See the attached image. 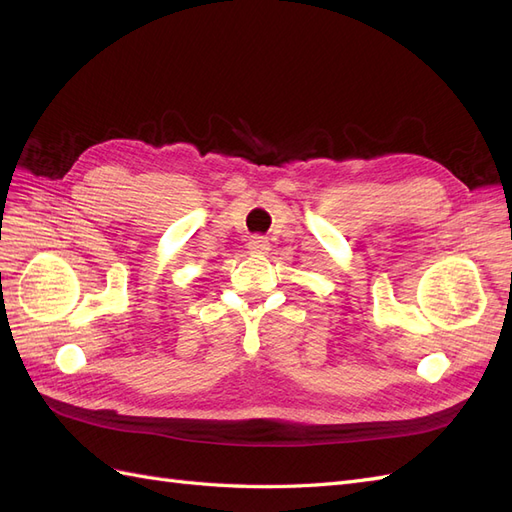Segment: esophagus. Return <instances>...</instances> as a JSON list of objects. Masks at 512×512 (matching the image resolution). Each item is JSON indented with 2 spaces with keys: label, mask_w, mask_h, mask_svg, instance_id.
<instances>
[{
  "label": "esophagus",
  "mask_w": 512,
  "mask_h": 512,
  "mask_svg": "<svg viewBox=\"0 0 512 512\" xmlns=\"http://www.w3.org/2000/svg\"><path fill=\"white\" fill-rule=\"evenodd\" d=\"M247 250H250V254H267L269 252L267 237H252L250 243H247Z\"/></svg>",
  "instance_id": "1"
}]
</instances>
